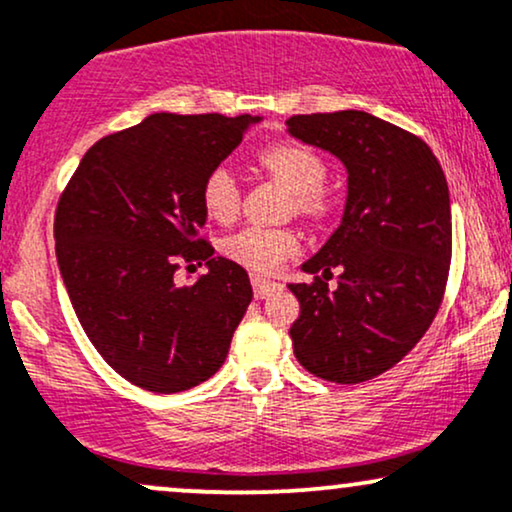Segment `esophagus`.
<instances>
[{"label":"esophagus","instance_id":"obj_1","mask_svg":"<svg viewBox=\"0 0 512 512\" xmlns=\"http://www.w3.org/2000/svg\"><path fill=\"white\" fill-rule=\"evenodd\" d=\"M252 291H255V298L257 300H264L269 298L274 291H279V283L272 281V279H264V276H252Z\"/></svg>","mask_w":512,"mask_h":512}]
</instances>
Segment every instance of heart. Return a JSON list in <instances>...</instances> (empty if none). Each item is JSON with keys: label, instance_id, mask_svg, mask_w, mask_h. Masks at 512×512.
Wrapping results in <instances>:
<instances>
[{"label": "heart", "instance_id": "b5f03b06", "mask_svg": "<svg viewBox=\"0 0 512 512\" xmlns=\"http://www.w3.org/2000/svg\"><path fill=\"white\" fill-rule=\"evenodd\" d=\"M260 166L293 190L295 209L303 217L319 219L329 212L331 197L324 190L329 164L315 147L305 143H279L260 152ZM202 205L214 221L229 224L240 207V183L226 164L214 166L202 181ZM298 250V236L291 229L245 226L224 240V255L252 272H274L288 255Z\"/></svg>", "mask_w": 512, "mask_h": 512}]
</instances>
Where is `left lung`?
I'll return each instance as SVG.
<instances>
[{
    "mask_svg": "<svg viewBox=\"0 0 512 512\" xmlns=\"http://www.w3.org/2000/svg\"><path fill=\"white\" fill-rule=\"evenodd\" d=\"M286 131L348 171L341 224L303 264L322 276L288 283L300 303L293 353L319 379L360 384L403 360L439 312L453 243L446 176L424 140L357 109L291 116Z\"/></svg>",
    "mask_w": 512,
    "mask_h": 512,
    "instance_id": "8db88e82",
    "label": "left lung"
}]
</instances>
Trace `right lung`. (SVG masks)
I'll return each mask as SVG.
<instances>
[{
  "label": "right lung",
  "mask_w": 512,
  "mask_h": 512,
  "mask_svg": "<svg viewBox=\"0 0 512 512\" xmlns=\"http://www.w3.org/2000/svg\"><path fill=\"white\" fill-rule=\"evenodd\" d=\"M260 116L150 114L97 140L54 219L66 293L90 343L123 379L155 393L212 377L252 300L248 272L197 238L202 181ZM181 261L208 274L178 287Z\"/></svg>",
  "instance_id": "right-lung-1"
}]
</instances>
